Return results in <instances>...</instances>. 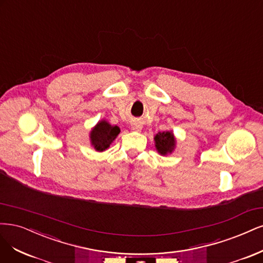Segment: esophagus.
<instances>
[{
  "label": "esophagus",
  "instance_id": "1",
  "mask_svg": "<svg viewBox=\"0 0 263 263\" xmlns=\"http://www.w3.org/2000/svg\"><path fill=\"white\" fill-rule=\"evenodd\" d=\"M131 129H132L133 131H141V130H142V124L139 123V122H132Z\"/></svg>",
  "mask_w": 263,
  "mask_h": 263
}]
</instances>
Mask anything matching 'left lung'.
I'll list each match as a JSON object with an SVG mask.
<instances>
[{
    "mask_svg": "<svg viewBox=\"0 0 263 263\" xmlns=\"http://www.w3.org/2000/svg\"><path fill=\"white\" fill-rule=\"evenodd\" d=\"M154 142L157 153L163 156L172 154L174 149L176 148L177 143L175 134L172 130L158 132L154 137Z\"/></svg>",
    "mask_w": 263,
    "mask_h": 263,
    "instance_id": "left-lung-1",
    "label": "left lung"
}]
</instances>
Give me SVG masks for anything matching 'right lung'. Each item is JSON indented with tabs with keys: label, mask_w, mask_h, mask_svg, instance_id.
I'll use <instances>...</instances> for the list:
<instances>
[{
	"label": "right lung",
	"mask_w": 263,
	"mask_h": 263,
	"mask_svg": "<svg viewBox=\"0 0 263 263\" xmlns=\"http://www.w3.org/2000/svg\"><path fill=\"white\" fill-rule=\"evenodd\" d=\"M119 133L120 128L118 125H111L105 119L99 120L89 132L91 146L97 152H104L110 147Z\"/></svg>",
	"instance_id": "add662e5"
}]
</instances>
